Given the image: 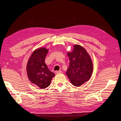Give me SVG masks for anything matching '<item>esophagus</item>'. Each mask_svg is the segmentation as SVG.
Segmentation results:
<instances>
[{
  "label": "esophagus",
  "mask_w": 121,
  "mask_h": 121,
  "mask_svg": "<svg viewBox=\"0 0 121 121\" xmlns=\"http://www.w3.org/2000/svg\"><path fill=\"white\" fill-rule=\"evenodd\" d=\"M62 73V71H56L55 72V73H56V74H59V73Z\"/></svg>",
  "instance_id": "34e87169"
}]
</instances>
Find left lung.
I'll use <instances>...</instances> for the list:
<instances>
[{
  "label": "left lung",
  "mask_w": 121,
  "mask_h": 121,
  "mask_svg": "<svg viewBox=\"0 0 121 121\" xmlns=\"http://www.w3.org/2000/svg\"><path fill=\"white\" fill-rule=\"evenodd\" d=\"M70 65L66 73L70 82L79 87L91 79L93 71V61L84 48L74 44L73 50L67 52Z\"/></svg>",
  "instance_id": "8db88e82"
}]
</instances>
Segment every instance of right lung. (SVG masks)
<instances>
[{
    "instance_id": "1",
    "label": "right lung",
    "mask_w": 121,
    "mask_h": 121,
    "mask_svg": "<svg viewBox=\"0 0 121 121\" xmlns=\"http://www.w3.org/2000/svg\"><path fill=\"white\" fill-rule=\"evenodd\" d=\"M49 49L39 48L34 50L30 56L26 65V72L30 82L40 88L45 89L50 85L53 72L48 69L45 58Z\"/></svg>"
}]
</instances>
